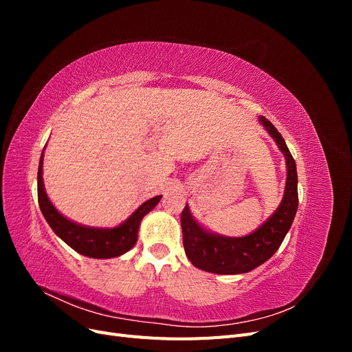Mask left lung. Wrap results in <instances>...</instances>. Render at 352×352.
<instances>
[{"mask_svg": "<svg viewBox=\"0 0 352 352\" xmlns=\"http://www.w3.org/2000/svg\"><path fill=\"white\" fill-rule=\"evenodd\" d=\"M264 129L278 144L286 158V186L280 206L263 225L247 236L229 238L211 233L202 228L186 207L180 216L184 247L195 267L217 274L248 273L267 261L279 250L287 230L291 229L298 210V175L295 160L282 135L265 117H258Z\"/></svg>", "mask_w": 352, "mask_h": 352, "instance_id": "left-lung-1", "label": "left lung"}]
</instances>
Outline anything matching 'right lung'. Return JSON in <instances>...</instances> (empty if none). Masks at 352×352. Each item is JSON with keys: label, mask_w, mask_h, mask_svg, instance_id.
<instances>
[{"label": "right lung", "mask_w": 352, "mask_h": 352, "mask_svg": "<svg viewBox=\"0 0 352 352\" xmlns=\"http://www.w3.org/2000/svg\"><path fill=\"white\" fill-rule=\"evenodd\" d=\"M42 162H44V151L41 154L39 167H38V202L39 208L44 214L45 220L56 235L65 241L70 248L76 252L87 255L91 258H113L119 257L133 248L138 241V230H140L141 220L148 214L162 199V195L154 197L145 201L140 208H136L132 214L127 217L122 225L102 229V228H89L79 225L69 220L58 212V210L52 206V202L47 197L44 188V179H42Z\"/></svg>", "instance_id": "right-lung-1"}]
</instances>
